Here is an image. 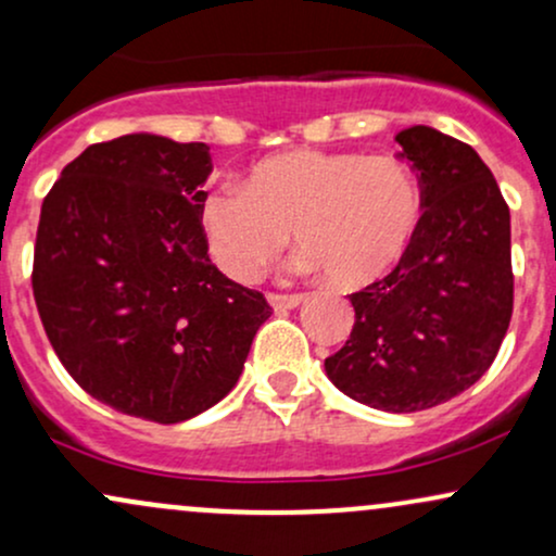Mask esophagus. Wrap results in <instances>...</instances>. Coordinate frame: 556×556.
Segmentation results:
<instances>
[{"label":"esophagus","instance_id":"obj_1","mask_svg":"<svg viewBox=\"0 0 556 556\" xmlns=\"http://www.w3.org/2000/svg\"><path fill=\"white\" fill-rule=\"evenodd\" d=\"M266 300H269L271 307H298L300 303H303V295H277V292H269L266 295Z\"/></svg>","mask_w":556,"mask_h":556}]
</instances>
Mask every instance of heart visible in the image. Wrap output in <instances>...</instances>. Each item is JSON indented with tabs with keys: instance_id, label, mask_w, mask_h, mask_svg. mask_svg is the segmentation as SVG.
Listing matches in <instances>:
<instances>
[{
	"instance_id": "obj_1",
	"label": "heart",
	"mask_w": 556,
	"mask_h": 556,
	"mask_svg": "<svg viewBox=\"0 0 556 556\" xmlns=\"http://www.w3.org/2000/svg\"><path fill=\"white\" fill-rule=\"evenodd\" d=\"M422 217L412 168L396 157L298 150L261 160L243 189L223 186L202 204L214 264L251 285L285 251L290 230L298 269L326 274L344 290L383 279L409 249Z\"/></svg>"
}]
</instances>
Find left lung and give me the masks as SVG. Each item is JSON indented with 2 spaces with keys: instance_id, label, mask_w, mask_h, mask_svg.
Instances as JSON below:
<instances>
[{
  "instance_id": "1",
  "label": "left lung",
  "mask_w": 556,
  "mask_h": 556,
  "mask_svg": "<svg viewBox=\"0 0 556 556\" xmlns=\"http://www.w3.org/2000/svg\"><path fill=\"white\" fill-rule=\"evenodd\" d=\"M396 142L425 212L396 269L350 295L354 329L326 376L359 404L406 414L490 370L513 316V266L510 210L477 150L432 126Z\"/></svg>"
}]
</instances>
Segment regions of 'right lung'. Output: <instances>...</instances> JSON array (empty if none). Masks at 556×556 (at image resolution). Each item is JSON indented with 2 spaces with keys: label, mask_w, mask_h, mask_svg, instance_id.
<instances>
[{
  "label": "right lung",
  "mask_w": 556,
  "mask_h": 556,
  "mask_svg": "<svg viewBox=\"0 0 556 556\" xmlns=\"http://www.w3.org/2000/svg\"><path fill=\"white\" fill-rule=\"evenodd\" d=\"M210 147L160 134L90 144L43 199L33 295L79 388L157 425L197 417L238 383L271 307L210 261Z\"/></svg>",
  "instance_id": "1"
}]
</instances>
